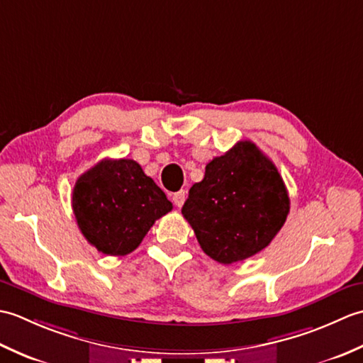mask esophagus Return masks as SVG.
I'll list each match as a JSON object with an SVG mask.
<instances>
[{
  "mask_svg": "<svg viewBox=\"0 0 363 363\" xmlns=\"http://www.w3.org/2000/svg\"><path fill=\"white\" fill-rule=\"evenodd\" d=\"M184 199H186V191H184V190L176 191V194L172 195V201L176 207H181L184 204Z\"/></svg>",
  "mask_w": 363,
  "mask_h": 363,
  "instance_id": "34e87169",
  "label": "esophagus"
}]
</instances>
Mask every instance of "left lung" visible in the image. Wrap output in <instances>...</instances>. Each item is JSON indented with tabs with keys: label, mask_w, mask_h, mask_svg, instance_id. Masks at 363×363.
<instances>
[{
	"label": "left lung",
	"mask_w": 363,
	"mask_h": 363,
	"mask_svg": "<svg viewBox=\"0 0 363 363\" xmlns=\"http://www.w3.org/2000/svg\"><path fill=\"white\" fill-rule=\"evenodd\" d=\"M289 211L290 198L279 172L250 140L213 157L182 206L199 246L225 265L267 248Z\"/></svg>",
	"instance_id": "1"
}]
</instances>
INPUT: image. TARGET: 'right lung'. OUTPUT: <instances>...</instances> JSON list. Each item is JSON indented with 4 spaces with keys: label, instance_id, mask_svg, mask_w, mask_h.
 Segmentation results:
<instances>
[{
    "label": "right lung",
    "instance_id": "right-lung-1",
    "mask_svg": "<svg viewBox=\"0 0 363 363\" xmlns=\"http://www.w3.org/2000/svg\"><path fill=\"white\" fill-rule=\"evenodd\" d=\"M72 206L82 235L107 256H126L173 209L133 159H104L81 174Z\"/></svg>",
    "mask_w": 363,
    "mask_h": 363
}]
</instances>
